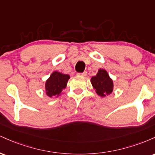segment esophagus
Masks as SVG:
<instances>
[{"label":"esophagus","mask_w":155,"mask_h":155,"mask_svg":"<svg viewBox=\"0 0 155 155\" xmlns=\"http://www.w3.org/2000/svg\"><path fill=\"white\" fill-rule=\"evenodd\" d=\"M87 74V72L84 71V72H83V73H78L77 75L78 76H86Z\"/></svg>","instance_id":"obj_1"}]
</instances>
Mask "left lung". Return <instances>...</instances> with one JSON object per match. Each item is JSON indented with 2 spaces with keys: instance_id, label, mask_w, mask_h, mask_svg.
Wrapping results in <instances>:
<instances>
[{
  "instance_id": "1",
  "label": "left lung",
  "mask_w": 155,
  "mask_h": 155,
  "mask_svg": "<svg viewBox=\"0 0 155 155\" xmlns=\"http://www.w3.org/2000/svg\"><path fill=\"white\" fill-rule=\"evenodd\" d=\"M90 81L96 93L101 97L110 95L113 91V81L104 69H99L96 76H92Z\"/></svg>"
}]
</instances>
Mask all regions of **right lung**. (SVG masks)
<instances>
[{"label": "right lung", "instance_id": "add662e5", "mask_svg": "<svg viewBox=\"0 0 155 155\" xmlns=\"http://www.w3.org/2000/svg\"><path fill=\"white\" fill-rule=\"evenodd\" d=\"M69 79H70V76L68 74L54 71L46 81V94L50 97L53 96L58 97L60 95L63 89L66 87Z\"/></svg>", "mask_w": 155, "mask_h": 155}]
</instances>
